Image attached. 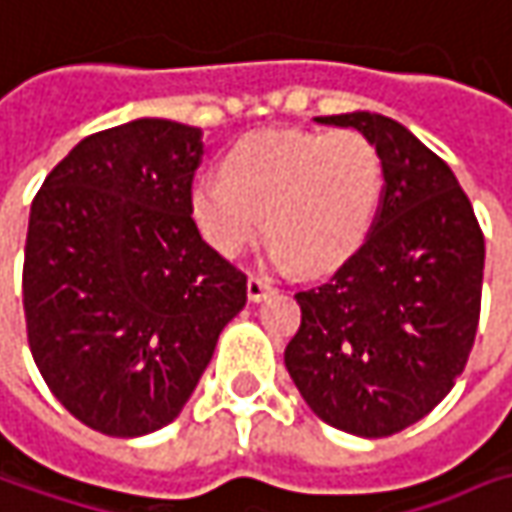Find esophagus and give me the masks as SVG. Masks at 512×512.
I'll return each instance as SVG.
<instances>
[{
    "mask_svg": "<svg viewBox=\"0 0 512 512\" xmlns=\"http://www.w3.org/2000/svg\"><path fill=\"white\" fill-rule=\"evenodd\" d=\"M275 289L266 283V280H260V278H249V283H246V295H249V300L252 303H260V300H266L269 295H272Z\"/></svg>",
    "mask_w": 512,
    "mask_h": 512,
    "instance_id": "esophagus-1",
    "label": "esophagus"
}]
</instances>
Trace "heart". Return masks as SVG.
<instances>
[{"instance_id":"1","label":"heart","mask_w":512,"mask_h":512,"mask_svg":"<svg viewBox=\"0 0 512 512\" xmlns=\"http://www.w3.org/2000/svg\"><path fill=\"white\" fill-rule=\"evenodd\" d=\"M384 160L358 131L266 128L240 137L223 174L191 186V217L220 255L269 232L280 269L329 275L361 252L384 203Z\"/></svg>"}]
</instances>
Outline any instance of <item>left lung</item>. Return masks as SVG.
Segmentation results:
<instances>
[{"mask_svg": "<svg viewBox=\"0 0 512 512\" xmlns=\"http://www.w3.org/2000/svg\"><path fill=\"white\" fill-rule=\"evenodd\" d=\"M355 128L384 160V203L361 252L298 292L283 361L303 401L335 430L384 438L453 389L476 341L484 234L450 166L410 128L369 114L315 117Z\"/></svg>", "mask_w": 512, "mask_h": 512, "instance_id": "8db88e82", "label": "left lung"}]
</instances>
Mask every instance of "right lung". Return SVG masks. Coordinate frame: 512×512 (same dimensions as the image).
Instances as JSON below:
<instances>
[{
  "instance_id": "1",
  "label": "right lung",
  "mask_w": 512,
  "mask_h": 512,
  "mask_svg": "<svg viewBox=\"0 0 512 512\" xmlns=\"http://www.w3.org/2000/svg\"><path fill=\"white\" fill-rule=\"evenodd\" d=\"M194 125L140 117L85 137L34 197L22 303L45 384L85 427L171 424L246 306V275L191 220Z\"/></svg>"
}]
</instances>
